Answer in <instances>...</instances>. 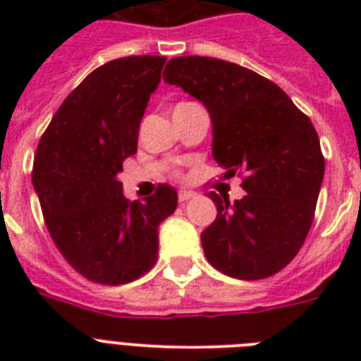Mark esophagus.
I'll use <instances>...</instances> for the list:
<instances>
[{
    "instance_id": "esophagus-1",
    "label": "esophagus",
    "mask_w": 361,
    "mask_h": 361,
    "mask_svg": "<svg viewBox=\"0 0 361 361\" xmlns=\"http://www.w3.org/2000/svg\"><path fill=\"white\" fill-rule=\"evenodd\" d=\"M195 197V192L192 191H185V189H183V191H180V195H178V198H180V202H187V200H189V198H192Z\"/></svg>"
}]
</instances>
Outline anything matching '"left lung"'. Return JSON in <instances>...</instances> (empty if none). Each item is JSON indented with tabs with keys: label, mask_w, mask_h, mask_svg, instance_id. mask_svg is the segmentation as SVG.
I'll return each mask as SVG.
<instances>
[{
	"label": "left lung",
	"mask_w": 361,
	"mask_h": 361,
	"mask_svg": "<svg viewBox=\"0 0 361 361\" xmlns=\"http://www.w3.org/2000/svg\"><path fill=\"white\" fill-rule=\"evenodd\" d=\"M164 82L206 106L212 155L225 176L245 174L240 200L208 192L217 206L200 234L208 262L236 279L277 274L307 238L324 180L313 123L277 84L225 59L172 58Z\"/></svg>",
	"instance_id": "left-lung-1"
}]
</instances>
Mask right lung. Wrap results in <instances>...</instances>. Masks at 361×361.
<instances>
[{
  "mask_svg": "<svg viewBox=\"0 0 361 361\" xmlns=\"http://www.w3.org/2000/svg\"><path fill=\"white\" fill-rule=\"evenodd\" d=\"M163 56L101 65L59 106L37 146L33 187L48 232L86 279L125 285L153 268L159 225L178 206L174 187L129 202L118 180L136 153L140 120L161 82Z\"/></svg>",
  "mask_w": 361,
  "mask_h": 361,
  "instance_id": "1",
  "label": "right lung"
}]
</instances>
